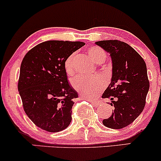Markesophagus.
<instances>
[{
  "label": "esophagus",
  "instance_id": "esophagus-1",
  "mask_svg": "<svg viewBox=\"0 0 161 161\" xmlns=\"http://www.w3.org/2000/svg\"><path fill=\"white\" fill-rule=\"evenodd\" d=\"M91 101H92V103H94V104H96V105H98L99 102L97 101H96V100H91Z\"/></svg>",
  "mask_w": 161,
  "mask_h": 161
}]
</instances>
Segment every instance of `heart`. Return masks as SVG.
Instances as JSON below:
<instances>
[{
	"instance_id": "obj_1",
	"label": "heart",
	"mask_w": 161,
	"mask_h": 161,
	"mask_svg": "<svg viewBox=\"0 0 161 161\" xmlns=\"http://www.w3.org/2000/svg\"><path fill=\"white\" fill-rule=\"evenodd\" d=\"M88 54L96 64H101L106 60L105 51L97 46H92L88 49ZM75 54L72 53L64 62V69L68 75H73L75 71ZM72 86L81 95L88 97H93L98 93L103 86V80L99 76L83 77L76 76L72 80Z\"/></svg>"
}]
</instances>
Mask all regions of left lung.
<instances>
[{"label":"left lung","instance_id":"left-lung-1","mask_svg":"<svg viewBox=\"0 0 161 161\" xmlns=\"http://www.w3.org/2000/svg\"><path fill=\"white\" fill-rule=\"evenodd\" d=\"M110 53L112 77L102 95L114 106L112 115L103 120L108 128L123 129L133 122L143 111L149 90L147 66L136 50L118 40L95 42Z\"/></svg>","mask_w":161,"mask_h":161}]
</instances>
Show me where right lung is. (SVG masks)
<instances>
[{
	"label": "right lung",
	"mask_w": 161,
	"mask_h": 161,
	"mask_svg": "<svg viewBox=\"0 0 161 161\" xmlns=\"http://www.w3.org/2000/svg\"><path fill=\"white\" fill-rule=\"evenodd\" d=\"M86 44L47 41L24 57L18 91L28 117L39 128L57 132L69 126L77 92L69 86L64 69L66 59Z\"/></svg>",
	"instance_id": "obj_1"
}]
</instances>
